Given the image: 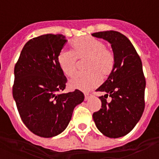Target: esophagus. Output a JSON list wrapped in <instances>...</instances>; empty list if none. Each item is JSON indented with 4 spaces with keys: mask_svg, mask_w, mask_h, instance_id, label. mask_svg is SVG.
<instances>
[{
    "mask_svg": "<svg viewBox=\"0 0 159 159\" xmlns=\"http://www.w3.org/2000/svg\"><path fill=\"white\" fill-rule=\"evenodd\" d=\"M91 96H92V94L91 93H84V100H89Z\"/></svg>",
    "mask_w": 159,
    "mask_h": 159,
    "instance_id": "34e87169",
    "label": "esophagus"
}]
</instances>
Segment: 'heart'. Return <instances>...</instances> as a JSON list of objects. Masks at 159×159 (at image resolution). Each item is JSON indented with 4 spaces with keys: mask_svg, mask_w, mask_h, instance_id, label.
<instances>
[{
    "mask_svg": "<svg viewBox=\"0 0 159 159\" xmlns=\"http://www.w3.org/2000/svg\"><path fill=\"white\" fill-rule=\"evenodd\" d=\"M57 62L63 73L71 76L77 69L78 60H86L87 71L77 73L69 81L71 89L89 91L99 85L102 78L112 73L115 66L113 51L103 41L92 36L76 38L71 43V50L64 48L57 54Z\"/></svg>",
    "mask_w": 159,
    "mask_h": 159,
    "instance_id": "b5f03b06",
    "label": "heart"
}]
</instances>
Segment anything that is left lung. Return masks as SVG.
Returning a JSON list of instances; mask_svg holds the SVG:
<instances>
[{
  "instance_id": "obj_1",
  "label": "left lung",
  "mask_w": 159,
  "mask_h": 159,
  "mask_svg": "<svg viewBox=\"0 0 159 159\" xmlns=\"http://www.w3.org/2000/svg\"><path fill=\"white\" fill-rule=\"evenodd\" d=\"M92 36L108 41L115 56L113 71L96 90L105 94L99 97L102 108L92 117L102 134L117 139L134 129L145 109L146 81L142 61L129 38L119 32L106 30L93 33ZM108 96L111 102L107 101Z\"/></svg>"
}]
</instances>
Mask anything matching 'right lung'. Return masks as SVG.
I'll return each instance as SVG.
<instances>
[{"instance_id": "1", "label": "right lung", "mask_w": 159, "mask_h": 159, "mask_svg": "<svg viewBox=\"0 0 159 159\" xmlns=\"http://www.w3.org/2000/svg\"><path fill=\"white\" fill-rule=\"evenodd\" d=\"M67 43L62 34H43L29 40L14 66L13 97L20 118L33 134L51 138L69 123L74 108L84 101L79 90L64 94L68 81L57 62Z\"/></svg>"}]
</instances>
